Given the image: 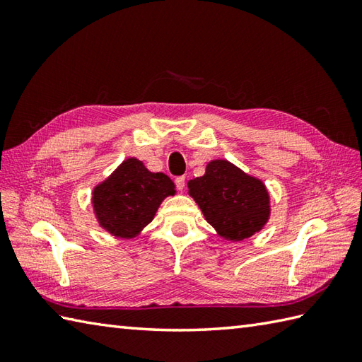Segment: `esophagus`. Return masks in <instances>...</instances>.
<instances>
[{
  "instance_id": "obj_1",
  "label": "esophagus",
  "mask_w": 362,
  "mask_h": 362,
  "mask_svg": "<svg viewBox=\"0 0 362 362\" xmlns=\"http://www.w3.org/2000/svg\"><path fill=\"white\" fill-rule=\"evenodd\" d=\"M175 187L179 191H183V188H185V177H177L175 179Z\"/></svg>"
}]
</instances>
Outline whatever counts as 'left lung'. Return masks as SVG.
Instances as JSON below:
<instances>
[{
	"instance_id": "left-lung-1",
	"label": "left lung",
	"mask_w": 362,
	"mask_h": 362,
	"mask_svg": "<svg viewBox=\"0 0 362 362\" xmlns=\"http://www.w3.org/2000/svg\"><path fill=\"white\" fill-rule=\"evenodd\" d=\"M188 194L227 241L247 240L271 218V196L264 182L224 158L209 161L205 174L188 182Z\"/></svg>"
}]
</instances>
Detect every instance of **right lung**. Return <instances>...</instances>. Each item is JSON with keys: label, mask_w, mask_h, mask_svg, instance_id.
<instances>
[{"label": "right lung", "mask_w": 362, "mask_h": 362, "mask_svg": "<svg viewBox=\"0 0 362 362\" xmlns=\"http://www.w3.org/2000/svg\"><path fill=\"white\" fill-rule=\"evenodd\" d=\"M175 194L174 182L163 173H151L141 160L126 158L91 191L99 227L122 240H132L152 222L161 202Z\"/></svg>", "instance_id": "obj_1"}]
</instances>
